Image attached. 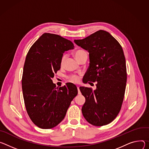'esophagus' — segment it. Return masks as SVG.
Here are the masks:
<instances>
[{"instance_id":"esophagus-1","label":"esophagus","mask_w":149,"mask_h":149,"mask_svg":"<svg viewBox=\"0 0 149 149\" xmlns=\"http://www.w3.org/2000/svg\"><path fill=\"white\" fill-rule=\"evenodd\" d=\"M77 90H78V93L79 94H80L81 93H80V89H79V86H77Z\"/></svg>"}]
</instances>
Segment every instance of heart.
Masks as SVG:
<instances>
[{
  "mask_svg": "<svg viewBox=\"0 0 149 149\" xmlns=\"http://www.w3.org/2000/svg\"><path fill=\"white\" fill-rule=\"evenodd\" d=\"M85 53H86L84 50H83V49H77V50H76L74 53V57H76V58L78 60L79 58L83 55ZM65 56H63L61 58V64H63L64 62V60H65ZM69 79L70 81H73V82H77L79 80V77L77 75H72V76H70L69 77Z\"/></svg>",
  "mask_w": 149,
  "mask_h": 149,
  "instance_id": "b5f03b06",
  "label": "heart"
}]
</instances>
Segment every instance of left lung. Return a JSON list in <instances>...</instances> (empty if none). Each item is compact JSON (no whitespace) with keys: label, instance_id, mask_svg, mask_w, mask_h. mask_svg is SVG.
<instances>
[{"label":"left lung","instance_id":"obj_1","mask_svg":"<svg viewBox=\"0 0 149 149\" xmlns=\"http://www.w3.org/2000/svg\"><path fill=\"white\" fill-rule=\"evenodd\" d=\"M74 41L89 53V68L85 74L86 83L97 81L93 91L91 88L80 87L85 97L82 113L93 125L108 124L117 117L124 100L127 69L123 49L117 40L104 30Z\"/></svg>","mask_w":149,"mask_h":149}]
</instances>
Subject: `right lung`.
Returning a JSON list of instances; mask_svg holds the SVG:
<instances>
[{
	"mask_svg": "<svg viewBox=\"0 0 149 149\" xmlns=\"http://www.w3.org/2000/svg\"><path fill=\"white\" fill-rule=\"evenodd\" d=\"M74 47L70 40L44 33L26 55L22 79L24 100L29 118L41 128L50 129L60 123L77 95L74 84L58 89L52 80L60 69L63 53Z\"/></svg>",
	"mask_w": 149,
	"mask_h": 149,
	"instance_id": "1",
	"label": "right lung"
}]
</instances>
